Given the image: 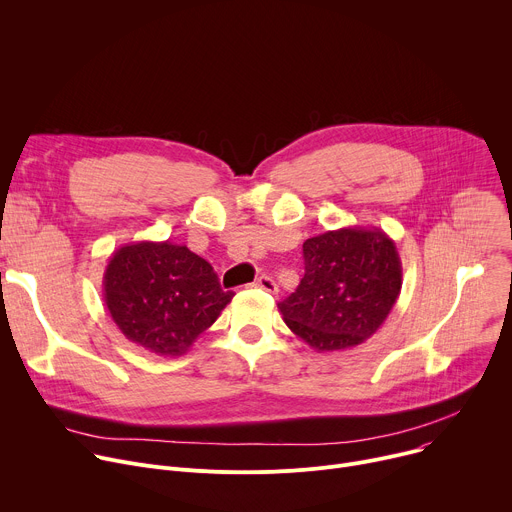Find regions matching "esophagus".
I'll return each mask as SVG.
<instances>
[{
  "label": "esophagus",
  "instance_id": "obj_1",
  "mask_svg": "<svg viewBox=\"0 0 512 512\" xmlns=\"http://www.w3.org/2000/svg\"><path fill=\"white\" fill-rule=\"evenodd\" d=\"M254 287H258V289H262V291H266V293H276V282H274V278L272 276H260L256 282H254Z\"/></svg>",
  "mask_w": 512,
  "mask_h": 512
}]
</instances>
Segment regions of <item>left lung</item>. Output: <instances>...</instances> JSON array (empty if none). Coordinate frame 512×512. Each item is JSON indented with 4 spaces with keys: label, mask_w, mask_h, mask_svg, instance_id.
<instances>
[{
    "label": "left lung",
    "mask_w": 512,
    "mask_h": 512,
    "mask_svg": "<svg viewBox=\"0 0 512 512\" xmlns=\"http://www.w3.org/2000/svg\"><path fill=\"white\" fill-rule=\"evenodd\" d=\"M305 276L278 303L289 329L317 352L364 344L401 295L403 266L378 227H342L303 244Z\"/></svg>",
    "instance_id": "8db88e82"
}]
</instances>
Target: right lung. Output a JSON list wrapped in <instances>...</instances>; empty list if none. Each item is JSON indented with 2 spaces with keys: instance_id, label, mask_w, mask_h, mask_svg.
Segmentation results:
<instances>
[{
  "instance_id": "obj_1",
  "label": "right lung",
  "mask_w": 512,
  "mask_h": 512,
  "mask_svg": "<svg viewBox=\"0 0 512 512\" xmlns=\"http://www.w3.org/2000/svg\"><path fill=\"white\" fill-rule=\"evenodd\" d=\"M232 299L207 260L168 240L122 246L103 274L113 323L132 344L158 356L187 354Z\"/></svg>"
}]
</instances>
